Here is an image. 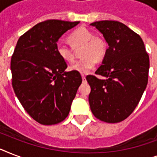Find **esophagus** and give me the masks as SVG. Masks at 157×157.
Masks as SVG:
<instances>
[{"mask_svg":"<svg viewBox=\"0 0 157 157\" xmlns=\"http://www.w3.org/2000/svg\"><path fill=\"white\" fill-rule=\"evenodd\" d=\"M82 80H83V81L85 82V81H86V76L85 75H82Z\"/></svg>","mask_w":157,"mask_h":157,"instance_id":"obj_1","label":"esophagus"}]
</instances>
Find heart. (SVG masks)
Segmentation results:
<instances>
[{"label":"heart","instance_id":"b5f03b06","mask_svg":"<svg viewBox=\"0 0 157 157\" xmlns=\"http://www.w3.org/2000/svg\"><path fill=\"white\" fill-rule=\"evenodd\" d=\"M71 46L76 48L83 45L81 56L82 59L75 62L69 69L81 74L88 73L95 67L97 59H102L106 52V45L101 38L94 36L90 31L86 28H78L68 36ZM57 53L62 59L66 62H71L74 59L73 50L64 42H59L56 45Z\"/></svg>","mask_w":157,"mask_h":157}]
</instances>
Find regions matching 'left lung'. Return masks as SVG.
Listing matches in <instances>:
<instances>
[{
    "label": "left lung",
    "mask_w": 157,
    "mask_h": 157,
    "mask_svg": "<svg viewBox=\"0 0 157 157\" xmlns=\"http://www.w3.org/2000/svg\"><path fill=\"white\" fill-rule=\"evenodd\" d=\"M90 25L108 44L102 65L95 71L106 79L86 76L91 88V112L102 121L121 122L134 112L146 89L149 56L140 36L124 23L103 20Z\"/></svg>",
    "instance_id": "8db88e82"
}]
</instances>
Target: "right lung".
Masks as SVG:
<instances>
[{"label": "right lung", "instance_id": "obj_1", "mask_svg": "<svg viewBox=\"0 0 157 157\" xmlns=\"http://www.w3.org/2000/svg\"><path fill=\"white\" fill-rule=\"evenodd\" d=\"M80 22L50 19L37 23L18 39L11 58L12 86L26 112L50 125L63 121L82 82L81 74L65 71L57 53L59 39Z\"/></svg>", "mask_w": 157, "mask_h": 157}]
</instances>
